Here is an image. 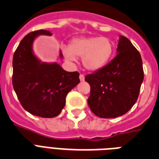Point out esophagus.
Instances as JSON below:
<instances>
[{
	"label": "esophagus",
	"mask_w": 159,
	"mask_h": 159,
	"mask_svg": "<svg viewBox=\"0 0 159 159\" xmlns=\"http://www.w3.org/2000/svg\"><path fill=\"white\" fill-rule=\"evenodd\" d=\"M80 81L84 80V75L83 74H80Z\"/></svg>",
	"instance_id": "1"
}]
</instances>
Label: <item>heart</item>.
Returning a JSON list of instances; mask_svg holds the SVG:
<instances>
[{"mask_svg": "<svg viewBox=\"0 0 159 159\" xmlns=\"http://www.w3.org/2000/svg\"><path fill=\"white\" fill-rule=\"evenodd\" d=\"M114 52V45L105 37L75 38L64 49L63 54L66 60L73 62L75 57H82L84 68L89 70H98L106 66Z\"/></svg>", "mask_w": 159, "mask_h": 159, "instance_id": "b5f03b06", "label": "heart"}]
</instances>
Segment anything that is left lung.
Here are the masks:
<instances>
[{
  "mask_svg": "<svg viewBox=\"0 0 159 159\" xmlns=\"http://www.w3.org/2000/svg\"><path fill=\"white\" fill-rule=\"evenodd\" d=\"M117 53L107 66L85 76L90 85L89 106L99 118L126 114L137 101L143 80L142 58L128 38L120 35Z\"/></svg>",
  "mask_w": 159,
  "mask_h": 159,
  "instance_id": "8db88e82",
  "label": "left lung"
}]
</instances>
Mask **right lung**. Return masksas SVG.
Returning a JSON list of instances; mask_svg holds the SVG:
<instances>
[{"label": "right lung", "instance_id": "obj_1", "mask_svg": "<svg viewBox=\"0 0 159 159\" xmlns=\"http://www.w3.org/2000/svg\"><path fill=\"white\" fill-rule=\"evenodd\" d=\"M39 35L52 33L45 30L29 33L15 51L12 84L26 111L42 118H53L60 114L67 93L80 83V73L64 70L57 63L40 62L32 50L33 41Z\"/></svg>", "mask_w": 159, "mask_h": 159}]
</instances>
